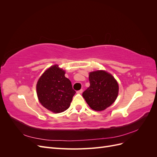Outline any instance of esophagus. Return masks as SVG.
Instances as JSON below:
<instances>
[{"mask_svg": "<svg viewBox=\"0 0 157 157\" xmlns=\"http://www.w3.org/2000/svg\"><path fill=\"white\" fill-rule=\"evenodd\" d=\"M82 92H83V90L81 89V90H78V91H77V94H82Z\"/></svg>", "mask_w": 157, "mask_h": 157, "instance_id": "34e87169", "label": "esophagus"}]
</instances>
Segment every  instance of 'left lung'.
<instances>
[{"instance_id":"8db88e82","label":"left lung","mask_w":157,"mask_h":157,"mask_svg":"<svg viewBox=\"0 0 157 157\" xmlns=\"http://www.w3.org/2000/svg\"><path fill=\"white\" fill-rule=\"evenodd\" d=\"M89 81L90 86L83 92V98L93 110H105L118 97L119 86L117 80L107 71L97 70L89 73Z\"/></svg>"}]
</instances>
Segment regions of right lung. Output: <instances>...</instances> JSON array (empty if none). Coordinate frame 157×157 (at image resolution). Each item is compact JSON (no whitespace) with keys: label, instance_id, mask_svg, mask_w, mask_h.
Returning <instances> with one entry per match:
<instances>
[{"label":"right lung","instance_id":"1","mask_svg":"<svg viewBox=\"0 0 157 157\" xmlns=\"http://www.w3.org/2000/svg\"><path fill=\"white\" fill-rule=\"evenodd\" d=\"M65 71L58 64L42 73L36 83V94L41 105L54 113H62L70 107L76 92L65 77Z\"/></svg>","mask_w":157,"mask_h":157}]
</instances>
